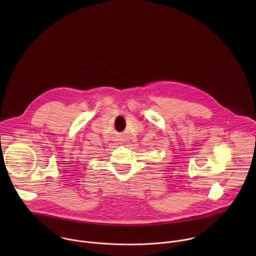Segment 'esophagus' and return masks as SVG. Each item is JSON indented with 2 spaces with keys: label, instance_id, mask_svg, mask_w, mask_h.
Segmentation results:
<instances>
[{
  "label": "esophagus",
  "instance_id": "esophagus-1",
  "mask_svg": "<svg viewBox=\"0 0 256 256\" xmlns=\"http://www.w3.org/2000/svg\"><path fill=\"white\" fill-rule=\"evenodd\" d=\"M120 140H124V138H122H122H120Z\"/></svg>",
  "mask_w": 256,
  "mask_h": 256
}]
</instances>
